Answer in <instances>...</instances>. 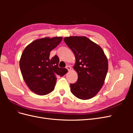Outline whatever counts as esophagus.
<instances>
[{
	"instance_id": "1",
	"label": "esophagus",
	"mask_w": 133,
	"mask_h": 133,
	"mask_svg": "<svg viewBox=\"0 0 133 133\" xmlns=\"http://www.w3.org/2000/svg\"><path fill=\"white\" fill-rule=\"evenodd\" d=\"M66 68L67 69V70H68V71H70L71 70V67L70 66H69V65H68V66H66Z\"/></svg>"
}]
</instances>
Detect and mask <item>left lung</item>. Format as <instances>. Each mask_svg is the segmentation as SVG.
<instances>
[{
    "instance_id": "8db88e82",
    "label": "left lung",
    "mask_w": 133,
    "mask_h": 133,
    "mask_svg": "<svg viewBox=\"0 0 133 133\" xmlns=\"http://www.w3.org/2000/svg\"><path fill=\"white\" fill-rule=\"evenodd\" d=\"M75 57L74 69L78 73L70 91L76 98H93L101 89L108 70V62L102 48L86 37L71 36L64 39Z\"/></svg>"
}]
</instances>
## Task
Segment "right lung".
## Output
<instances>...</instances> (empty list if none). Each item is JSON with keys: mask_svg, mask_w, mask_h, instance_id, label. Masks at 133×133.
Segmentation results:
<instances>
[{"mask_svg": "<svg viewBox=\"0 0 133 133\" xmlns=\"http://www.w3.org/2000/svg\"><path fill=\"white\" fill-rule=\"evenodd\" d=\"M62 37L37 39L23 50L19 62L23 78L30 90L39 95L54 89L57 76H63L68 70L59 68L57 55L50 59V53L62 41Z\"/></svg>", "mask_w": 133, "mask_h": 133, "instance_id": "add662e5", "label": "right lung"}]
</instances>
